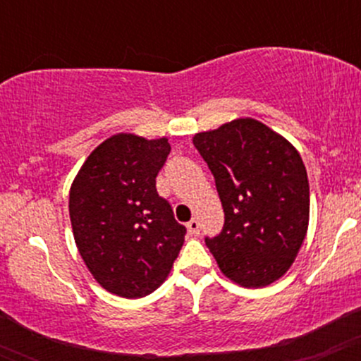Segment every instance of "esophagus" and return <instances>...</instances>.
Wrapping results in <instances>:
<instances>
[{
    "label": "esophagus",
    "instance_id": "1",
    "mask_svg": "<svg viewBox=\"0 0 361 361\" xmlns=\"http://www.w3.org/2000/svg\"><path fill=\"white\" fill-rule=\"evenodd\" d=\"M186 229H188V233L192 235H198L200 234V222L197 219H192V221L186 224Z\"/></svg>",
    "mask_w": 361,
    "mask_h": 361
}]
</instances>
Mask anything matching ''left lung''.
Returning a JSON list of instances; mask_svg holds the SVG:
<instances>
[{
	"label": "left lung",
	"instance_id": "obj_1",
	"mask_svg": "<svg viewBox=\"0 0 361 361\" xmlns=\"http://www.w3.org/2000/svg\"><path fill=\"white\" fill-rule=\"evenodd\" d=\"M193 144L215 178L224 227L205 238L227 279L247 288L283 276L309 226V181L287 139L255 118L195 134Z\"/></svg>",
	"mask_w": 361,
	"mask_h": 361
}]
</instances>
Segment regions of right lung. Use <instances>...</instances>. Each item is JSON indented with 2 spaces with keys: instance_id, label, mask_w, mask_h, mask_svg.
I'll use <instances>...</instances> for the list:
<instances>
[{
  "instance_id": "1",
  "label": "right lung",
  "mask_w": 361,
  "mask_h": 361,
  "mask_svg": "<svg viewBox=\"0 0 361 361\" xmlns=\"http://www.w3.org/2000/svg\"><path fill=\"white\" fill-rule=\"evenodd\" d=\"M171 151L166 137L111 135L85 161L69 192L74 241L93 279L126 299L149 295L166 280L186 229L156 176Z\"/></svg>"
}]
</instances>
